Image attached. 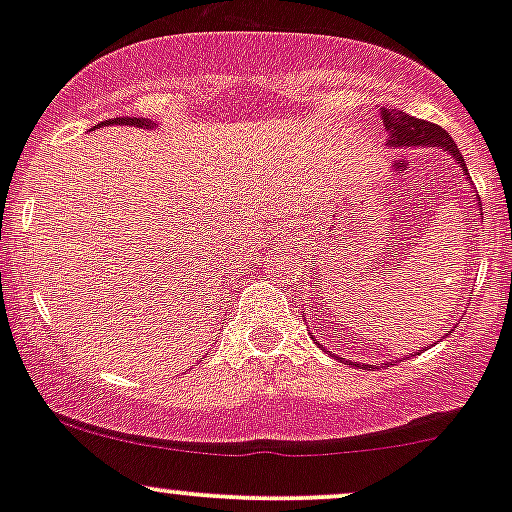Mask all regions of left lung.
<instances>
[{"mask_svg":"<svg viewBox=\"0 0 512 512\" xmlns=\"http://www.w3.org/2000/svg\"><path fill=\"white\" fill-rule=\"evenodd\" d=\"M383 124H386V131H388V144L386 146H395V148L437 146V148H444V151H447L449 156H452L454 161L459 163V168L464 170V175H469V170H466L464 156H461L459 148H456V144L452 141V136H449L447 131L442 129V126L422 122V119L410 117V114L398 112V109H383ZM302 317H305V312H302ZM307 332H310V329H307ZM310 337L315 339V334L310 332ZM315 342H317V339H315ZM349 364L368 368V371L373 368L371 364H356V361H349Z\"/></svg>","mask_w":512,"mask_h":512,"instance_id":"left-lung-1","label":"left lung"}]
</instances>
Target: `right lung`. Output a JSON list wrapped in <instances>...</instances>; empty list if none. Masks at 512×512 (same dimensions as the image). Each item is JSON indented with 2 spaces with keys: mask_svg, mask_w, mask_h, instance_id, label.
<instances>
[{
  "mask_svg": "<svg viewBox=\"0 0 512 512\" xmlns=\"http://www.w3.org/2000/svg\"><path fill=\"white\" fill-rule=\"evenodd\" d=\"M109 124H124V126H141V129H151V119H136V117H117L109 119V122H102L97 126H109Z\"/></svg>",
  "mask_w": 512,
  "mask_h": 512,
  "instance_id": "add662e5",
  "label": "right lung"
}]
</instances>
